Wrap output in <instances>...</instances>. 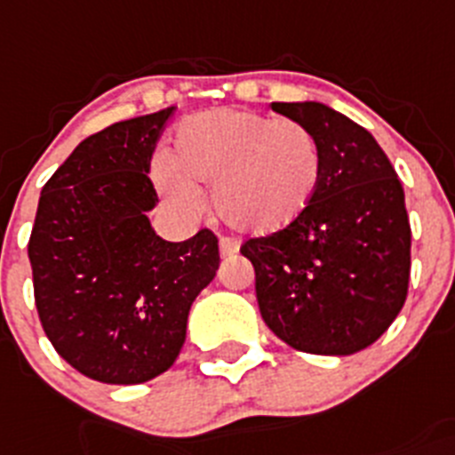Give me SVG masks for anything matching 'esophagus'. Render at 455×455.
<instances>
[{"label":"esophagus","mask_w":455,"mask_h":455,"mask_svg":"<svg viewBox=\"0 0 455 455\" xmlns=\"http://www.w3.org/2000/svg\"><path fill=\"white\" fill-rule=\"evenodd\" d=\"M237 249H240V242H237L235 237L224 235L222 240H220V253H222V258H231L233 253H237Z\"/></svg>","instance_id":"34e87169"}]
</instances>
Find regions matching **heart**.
<instances>
[{
  "mask_svg": "<svg viewBox=\"0 0 455 455\" xmlns=\"http://www.w3.org/2000/svg\"><path fill=\"white\" fill-rule=\"evenodd\" d=\"M164 193L193 211V190L213 188L215 213L231 228L271 235L307 211L321 184L316 137L299 121L247 109H211L186 118L165 156Z\"/></svg>",
  "mask_w": 455,
  "mask_h": 455,
  "instance_id": "heart-1",
  "label": "heart"
}]
</instances>
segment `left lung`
Wrapping results in <instances>:
<instances>
[{"label": "left lung", "instance_id": "8db88e82", "mask_svg": "<svg viewBox=\"0 0 455 455\" xmlns=\"http://www.w3.org/2000/svg\"><path fill=\"white\" fill-rule=\"evenodd\" d=\"M316 137L323 172L291 227L249 237L267 328L309 355L372 346L404 307L411 224L404 188L372 134L321 103H274Z\"/></svg>", "mask_w": 455, "mask_h": 455}]
</instances>
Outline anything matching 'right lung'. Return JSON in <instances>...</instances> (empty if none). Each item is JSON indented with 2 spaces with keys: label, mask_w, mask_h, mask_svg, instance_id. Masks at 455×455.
Here are the masks:
<instances>
[{
  "label": "right lung",
  "mask_w": 455,
  "mask_h": 455,
  "mask_svg": "<svg viewBox=\"0 0 455 455\" xmlns=\"http://www.w3.org/2000/svg\"><path fill=\"white\" fill-rule=\"evenodd\" d=\"M175 108L78 143L42 188L28 240L37 316L55 352L103 384H141L175 363L193 300L220 267L218 235L152 231L150 159Z\"/></svg>",
  "instance_id": "right-lung-1"
}]
</instances>
